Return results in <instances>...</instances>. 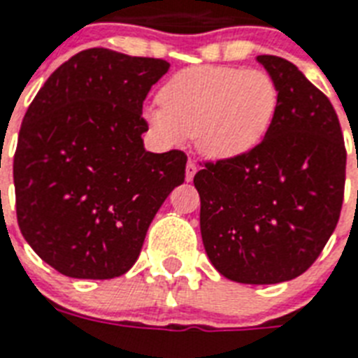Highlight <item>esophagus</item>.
<instances>
[{
	"instance_id": "obj_1",
	"label": "esophagus",
	"mask_w": 358,
	"mask_h": 358,
	"mask_svg": "<svg viewBox=\"0 0 358 358\" xmlns=\"http://www.w3.org/2000/svg\"><path fill=\"white\" fill-rule=\"evenodd\" d=\"M196 171H199V165L189 159V162H187V165H185V180H187V182H191V180L195 178Z\"/></svg>"
}]
</instances>
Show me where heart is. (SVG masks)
<instances>
[{"label":"heart","mask_w":358,"mask_h":358,"mask_svg":"<svg viewBox=\"0 0 358 358\" xmlns=\"http://www.w3.org/2000/svg\"><path fill=\"white\" fill-rule=\"evenodd\" d=\"M162 108H148L145 120L169 145L193 137L202 156L229 162L260 145L280 102L271 76L258 69L202 64L176 72L159 91Z\"/></svg>","instance_id":"heart-1"}]
</instances>
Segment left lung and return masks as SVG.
<instances>
[{"label":"left lung","mask_w":358,"mask_h":358,"mask_svg":"<svg viewBox=\"0 0 358 358\" xmlns=\"http://www.w3.org/2000/svg\"><path fill=\"white\" fill-rule=\"evenodd\" d=\"M280 92L269 134L229 162H208L193 178L201 234L223 277L277 284L322 255L344 202L345 146L333 103L294 63L258 55Z\"/></svg>","instance_id":"8db88e82"}]
</instances>
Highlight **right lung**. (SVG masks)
I'll use <instances>...</instances> for the list:
<instances>
[{
	"instance_id": "right-lung-1",
	"label": "right lung",
	"mask_w": 358,
	"mask_h": 358,
	"mask_svg": "<svg viewBox=\"0 0 358 358\" xmlns=\"http://www.w3.org/2000/svg\"><path fill=\"white\" fill-rule=\"evenodd\" d=\"M171 64L108 48L76 53L24 117L14 152L18 227L31 249L72 278L120 277L139 258L187 156L145 150L143 102Z\"/></svg>"
}]
</instances>
